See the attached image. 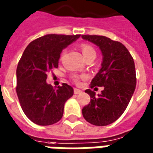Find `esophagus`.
I'll list each match as a JSON object with an SVG mask.
<instances>
[{
	"instance_id": "esophagus-1",
	"label": "esophagus",
	"mask_w": 153,
	"mask_h": 153,
	"mask_svg": "<svg viewBox=\"0 0 153 153\" xmlns=\"http://www.w3.org/2000/svg\"><path fill=\"white\" fill-rule=\"evenodd\" d=\"M82 93V91L79 89H78V88H74V94H79V93Z\"/></svg>"
}]
</instances>
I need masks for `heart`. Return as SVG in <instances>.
Here are the masks:
<instances>
[{
    "label": "heart",
    "instance_id": "obj_1",
    "mask_svg": "<svg viewBox=\"0 0 153 153\" xmlns=\"http://www.w3.org/2000/svg\"><path fill=\"white\" fill-rule=\"evenodd\" d=\"M80 48H81V51H82V53H83V56H84L85 59H87L88 56H96V51L94 50V48L92 46H90L89 44L83 43L81 45ZM74 80L76 83H78L79 80V78L78 76H74Z\"/></svg>",
    "mask_w": 153,
    "mask_h": 153
}]
</instances>
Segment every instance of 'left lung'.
<instances>
[{
    "label": "left lung",
    "instance_id": "1",
    "mask_svg": "<svg viewBox=\"0 0 153 153\" xmlns=\"http://www.w3.org/2000/svg\"><path fill=\"white\" fill-rule=\"evenodd\" d=\"M102 53V68L91 82V88L103 87L101 94L85 90L91 97L82 110L83 116L97 126L110 125L118 120L127 108L136 87L134 61L128 49L120 42L97 35H82Z\"/></svg>",
    "mask_w": 153,
    "mask_h": 153
}]
</instances>
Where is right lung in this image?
Returning <instances> with one entry per match:
<instances>
[{
	"label": "right lung",
	"mask_w": 153,
	"mask_h": 153,
	"mask_svg": "<svg viewBox=\"0 0 153 153\" xmlns=\"http://www.w3.org/2000/svg\"><path fill=\"white\" fill-rule=\"evenodd\" d=\"M80 35L47 34L25 48L16 70V93L23 111L38 125H51L62 118L64 106L73 96V88L63 83L57 89L47 83V74L58 67L64 48Z\"/></svg>",
	"instance_id": "add662e5"
}]
</instances>
